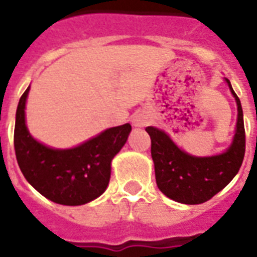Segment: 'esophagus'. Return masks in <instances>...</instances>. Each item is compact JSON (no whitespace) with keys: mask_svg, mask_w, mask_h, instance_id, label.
Listing matches in <instances>:
<instances>
[{"mask_svg":"<svg viewBox=\"0 0 257 257\" xmlns=\"http://www.w3.org/2000/svg\"><path fill=\"white\" fill-rule=\"evenodd\" d=\"M132 122L135 126H137V128H143V126H145V125H148L149 122H151V118H149L147 113L140 112L137 113V114H135Z\"/></svg>","mask_w":257,"mask_h":257,"instance_id":"34e87169","label":"esophagus"}]
</instances>
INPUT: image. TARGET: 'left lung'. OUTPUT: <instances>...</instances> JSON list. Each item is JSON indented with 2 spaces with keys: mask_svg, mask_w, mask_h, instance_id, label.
Here are the masks:
<instances>
[{
  "mask_svg": "<svg viewBox=\"0 0 257 257\" xmlns=\"http://www.w3.org/2000/svg\"><path fill=\"white\" fill-rule=\"evenodd\" d=\"M224 80L237 105L235 136L225 152L208 157L192 156L180 149L164 131L155 126L145 128L151 136L157 187L177 203L189 205L205 203L231 183L243 164L245 153L243 109L229 80Z\"/></svg>",
  "mask_w": 257,
  "mask_h": 257,
  "instance_id": "obj_1",
  "label": "left lung"
}]
</instances>
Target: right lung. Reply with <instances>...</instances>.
<instances>
[{
  "instance_id": "1",
  "label": "right lung",
  "mask_w": 257,
  "mask_h": 257,
  "mask_svg": "<svg viewBox=\"0 0 257 257\" xmlns=\"http://www.w3.org/2000/svg\"><path fill=\"white\" fill-rule=\"evenodd\" d=\"M29 89L20 98L14 126V149L22 175L53 203L82 205L97 199L108 187L113 157L128 140L131 124L106 129L74 148H50L33 139L26 128Z\"/></svg>"
}]
</instances>
